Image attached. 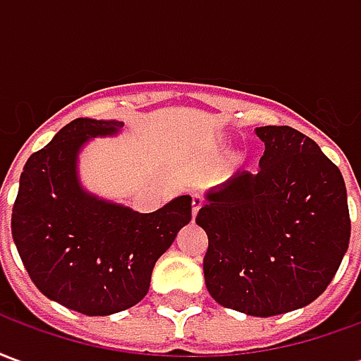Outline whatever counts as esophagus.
<instances>
[{
  "mask_svg": "<svg viewBox=\"0 0 361 361\" xmlns=\"http://www.w3.org/2000/svg\"><path fill=\"white\" fill-rule=\"evenodd\" d=\"M201 204H203V199L199 195H193L191 197V216H193V220H195L197 212H199V209H201Z\"/></svg>",
  "mask_w": 361,
  "mask_h": 361,
  "instance_id": "1",
  "label": "esophagus"
}]
</instances>
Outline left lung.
<instances>
[{
	"label": "left lung",
	"instance_id": "1",
	"mask_svg": "<svg viewBox=\"0 0 361 361\" xmlns=\"http://www.w3.org/2000/svg\"><path fill=\"white\" fill-rule=\"evenodd\" d=\"M265 142L257 173L204 193L197 226L209 294L224 307L271 317L317 300L350 242L341 170L310 137L288 126L255 129Z\"/></svg>",
	"mask_w": 361,
	"mask_h": 361
}]
</instances>
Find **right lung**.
Returning a JSON list of instances; mask_svg holds the SVG:
<instances>
[{"mask_svg":"<svg viewBox=\"0 0 361 361\" xmlns=\"http://www.w3.org/2000/svg\"><path fill=\"white\" fill-rule=\"evenodd\" d=\"M121 129L116 119L67 123L27 160L13 207V242L36 288L90 317L141 302L157 261L191 220L189 195L142 214L82 185L85 147Z\"/></svg>","mask_w":361,"mask_h":361,"instance_id":"add662e5","label":"right lung"}]
</instances>
